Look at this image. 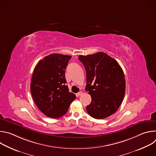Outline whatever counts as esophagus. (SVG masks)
Here are the masks:
<instances>
[{
    "mask_svg": "<svg viewBox=\"0 0 156 156\" xmlns=\"http://www.w3.org/2000/svg\"><path fill=\"white\" fill-rule=\"evenodd\" d=\"M83 94V92L82 91H80L78 93V95L79 96H81Z\"/></svg>",
    "mask_w": 156,
    "mask_h": 156,
    "instance_id": "1",
    "label": "esophagus"
}]
</instances>
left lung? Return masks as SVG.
I'll return each mask as SVG.
<instances>
[{
	"instance_id": "left-lung-1",
	"label": "left lung",
	"mask_w": 156,
	"mask_h": 156,
	"mask_svg": "<svg viewBox=\"0 0 156 156\" xmlns=\"http://www.w3.org/2000/svg\"><path fill=\"white\" fill-rule=\"evenodd\" d=\"M78 59L85 68V90L92 99L86 106L88 114L96 119L114 114L125 93V79L121 66L114 58L102 52L80 55Z\"/></svg>"
}]
</instances>
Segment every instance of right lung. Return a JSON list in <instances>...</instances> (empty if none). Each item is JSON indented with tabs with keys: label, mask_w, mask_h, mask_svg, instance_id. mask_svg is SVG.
Returning <instances> with one entry per match:
<instances>
[{
	"label": "right lung",
	"mask_w": 156,
	"mask_h": 156,
	"mask_svg": "<svg viewBox=\"0 0 156 156\" xmlns=\"http://www.w3.org/2000/svg\"><path fill=\"white\" fill-rule=\"evenodd\" d=\"M72 56L52 54L36 65L30 90L33 99L41 112L46 116L58 119L68 111L75 99L66 85L65 69Z\"/></svg>",
	"instance_id": "1"
}]
</instances>
